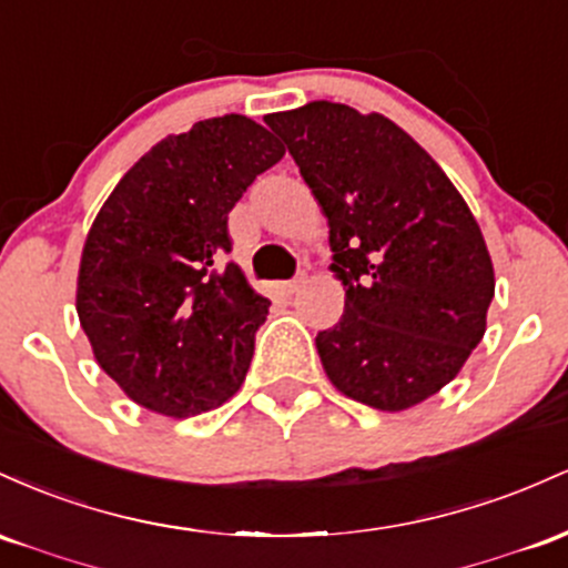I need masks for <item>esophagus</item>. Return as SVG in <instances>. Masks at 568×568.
<instances>
[{
	"instance_id": "obj_1",
	"label": "esophagus",
	"mask_w": 568,
	"mask_h": 568,
	"mask_svg": "<svg viewBox=\"0 0 568 568\" xmlns=\"http://www.w3.org/2000/svg\"><path fill=\"white\" fill-rule=\"evenodd\" d=\"M303 284H305V271L297 273V276L292 278V282H284V284H282V292H286V295H295V292L301 290Z\"/></svg>"
}]
</instances>
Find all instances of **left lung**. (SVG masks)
<instances>
[{
  "label": "left lung",
  "mask_w": 568,
  "mask_h": 568,
  "mask_svg": "<svg viewBox=\"0 0 568 568\" xmlns=\"http://www.w3.org/2000/svg\"><path fill=\"white\" fill-rule=\"evenodd\" d=\"M265 123L295 158L329 225L346 290L316 335L333 386L399 413L456 378L486 335L494 265L467 201L429 152L378 112L311 101Z\"/></svg>",
  "instance_id": "1"
}]
</instances>
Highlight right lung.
Masks as SVG:
<instances>
[{
    "mask_svg": "<svg viewBox=\"0 0 568 568\" xmlns=\"http://www.w3.org/2000/svg\"><path fill=\"white\" fill-rule=\"evenodd\" d=\"M284 146L244 114L171 133L131 165L95 214L78 316L99 367L169 418L239 392L271 301L227 263V214Z\"/></svg>",
    "mask_w": 568,
    "mask_h": 568,
    "instance_id": "1",
    "label": "right lung"
}]
</instances>
